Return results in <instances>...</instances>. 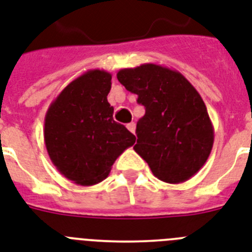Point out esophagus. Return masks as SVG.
<instances>
[{
    "mask_svg": "<svg viewBox=\"0 0 252 252\" xmlns=\"http://www.w3.org/2000/svg\"><path fill=\"white\" fill-rule=\"evenodd\" d=\"M126 128H128V130L132 133H134V129H136V124L134 123H129V124H126Z\"/></svg>",
    "mask_w": 252,
    "mask_h": 252,
    "instance_id": "34e87169",
    "label": "esophagus"
}]
</instances>
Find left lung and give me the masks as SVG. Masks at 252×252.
I'll list each match as a JSON object with an SVG mask.
<instances>
[{"label":"left lung","instance_id":"obj_1","mask_svg":"<svg viewBox=\"0 0 252 252\" xmlns=\"http://www.w3.org/2000/svg\"><path fill=\"white\" fill-rule=\"evenodd\" d=\"M116 77L145 106L134 151L160 181H188L207 161L214 145V126L197 89L179 71L155 63L123 68Z\"/></svg>","mask_w":252,"mask_h":252}]
</instances>
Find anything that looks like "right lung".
I'll return each instance as SVG.
<instances>
[{"label":"right lung","mask_w":252,"mask_h":252,"mask_svg":"<svg viewBox=\"0 0 252 252\" xmlns=\"http://www.w3.org/2000/svg\"><path fill=\"white\" fill-rule=\"evenodd\" d=\"M111 73L89 69L71 81L45 115L44 141L49 158L66 179L83 186L101 183L134 134L112 118L107 101Z\"/></svg>","instance_id":"add662e5"}]
</instances>
